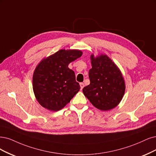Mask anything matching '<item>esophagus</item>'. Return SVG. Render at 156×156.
<instances>
[{"instance_id": "esophagus-1", "label": "esophagus", "mask_w": 156, "mask_h": 156, "mask_svg": "<svg viewBox=\"0 0 156 156\" xmlns=\"http://www.w3.org/2000/svg\"><path fill=\"white\" fill-rule=\"evenodd\" d=\"M80 88H81V90H82L84 87V83H80Z\"/></svg>"}]
</instances>
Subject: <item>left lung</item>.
<instances>
[{"instance_id":"obj_1","label":"left lung","mask_w":156,"mask_h":156,"mask_svg":"<svg viewBox=\"0 0 156 156\" xmlns=\"http://www.w3.org/2000/svg\"><path fill=\"white\" fill-rule=\"evenodd\" d=\"M90 84L83 89L84 95L96 108L106 111L116 107L122 100L125 83L119 69L105 55H90Z\"/></svg>"}]
</instances>
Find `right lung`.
<instances>
[{"label":"right lung","instance_id":"obj_1","mask_svg":"<svg viewBox=\"0 0 156 156\" xmlns=\"http://www.w3.org/2000/svg\"><path fill=\"white\" fill-rule=\"evenodd\" d=\"M82 55L80 50L61 49L38 63L33 73V89L43 107L60 111L80 90L74 72L68 66Z\"/></svg>","mask_w":156,"mask_h":156}]
</instances>
